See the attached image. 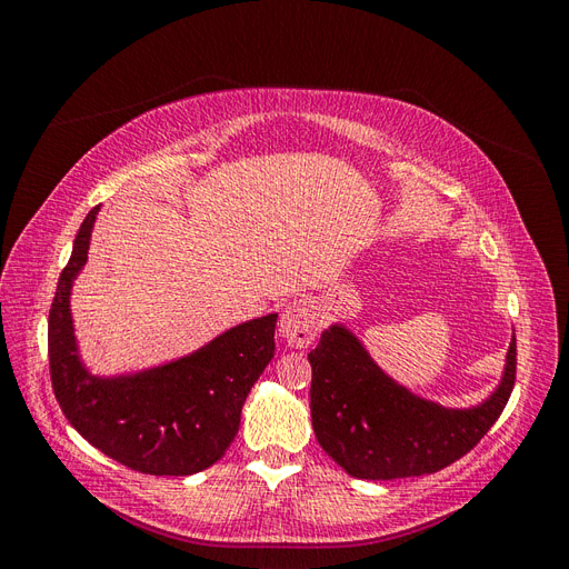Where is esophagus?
Returning a JSON list of instances; mask_svg holds the SVG:
<instances>
[{
  "label": "esophagus",
  "mask_w": 569,
  "mask_h": 569,
  "mask_svg": "<svg viewBox=\"0 0 569 569\" xmlns=\"http://www.w3.org/2000/svg\"><path fill=\"white\" fill-rule=\"evenodd\" d=\"M320 332V308L308 301L299 299L284 308L280 318V335L291 349H306Z\"/></svg>",
  "instance_id": "1"
}]
</instances>
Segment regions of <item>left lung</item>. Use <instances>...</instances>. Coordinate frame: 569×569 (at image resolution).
<instances>
[{
	"instance_id": "left-lung-1",
	"label": "left lung",
	"mask_w": 569,
	"mask_h": 569,
	"mask_svg": "<svg viewBox=\"0 0 569 569\" xmlns=\"http://www.w3.org/2000/svg\"><path fill=\"white\" fill-rule=\"evenodd\" d=\"M311 418L322 451L356 479L432 475L472 451L501 416L515 387V337L501 385L472 408H443L396 385L343 325L308 353Z\"/></svg>"
}]
</instances>
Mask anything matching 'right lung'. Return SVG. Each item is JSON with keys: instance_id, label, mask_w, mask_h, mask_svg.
Masks as SVG:
<instances>
[{"instance_id": "add662e5", "label": "right lung", "mask_w": 569, "mask_h": 569, "mask_svg": "<svg viewBox=\"0 0 569 569\" xmlns=\"http://www.w3.org/2000/svg\"><path fill=\"white\" fill-rule=\"evenodd\" d=\"M99 206L82 220L49 308V375L78 435L144 475L187 477L211 468L237 437L242 406L274 356L278 313L222 332L199 351L151 370L97 377L82 366L71 287L88 261Z\"/></svg>"}]
</instances>
